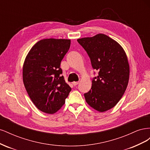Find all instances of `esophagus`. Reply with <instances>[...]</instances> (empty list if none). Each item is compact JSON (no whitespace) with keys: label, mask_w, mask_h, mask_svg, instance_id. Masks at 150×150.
<instances>
[{"label":"esophagus","mask_w":150,"mask_h":150,"mask_svg":"<svg viewBox=\"0 0 150 150\" xmlns=\"http://www.w3.org/2000/svg\"><path fill=\"white\" fill-rule=\"evenodd\" d=\"M79 81H77V82H72V84H73L74 86H76L79 84Z\"/></svg>","instance_id":"34e87169"}]
</instances>
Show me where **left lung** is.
<instances>
[{
    "label": "left lung",
    "mask_w": 150,
    "mask_h": 150,
    "mask_svg": "<svg viewBox=\"0 0 150 150\" xmlns=\"http://www.w3.org/2000/svg\"><path fill=\"white\" fill-rule=\"evenodd\" d=\"M90 57L98 76L92 81L86 101L99 112L112 108L120 101L128 86L129 65L123 48L116 40L103 34L78 39Z\"/></svg>",
    "instance_id": "left-lung-1"
}]
</instances>
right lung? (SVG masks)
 <instances>
[{"label": "right lung", "mask_w": 150, "mask_h": 150, "mask_svg": "<svg viewBox=\"0 0 150 150\" xmlns=\"http://www.w3.org/2000/svg\"><path fill=\"white\" fill-rule=\"evenodd\" d=\"M70 45V39H44L34 45L25 59L22 79L25 89L34 105L47 114L60 110L71 91L60 67Z\"/></svg>", "instance_id": "1"}]
</instances>
